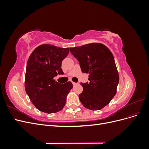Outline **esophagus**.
<instances>
[{"mask_svg":"<svg viewBox=\"0 0 149 149\" xmlns=\"http://www.w3.org/2000/svg\"><path fill=\"white\" fill-rule=\"evenodd\" d=\"M72 83H73V86H74V85H76V84H77V83H74V82H72Z\"/></svg>","mask_w":149,"mask_h":149,"instance_id":"obj_1","label":"esophagus"}]
</instances>
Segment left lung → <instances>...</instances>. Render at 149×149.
Returning <instances> with one entry per match:
<instances>
[{"instance_id": "obj_1", "label": "left lung", "mask_w": 149, "mask_h": 149, "mask_svg": "<svg viewBox=\"0 0 149 149\" xmlns=\"http://www.w3.org/2000/svg\"><path fill=\"white\" fill-rule=\"evenodd\" d=\"M70 50L79 61L83 73H89V83H81L83 88L79 95L81 102L88 109H102L114 97L119 81L113 55L107 47L97 43Z\"/></svg>"}]
</instances>
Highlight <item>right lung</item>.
I'll use <instances>...</instances> for the list:
<instances>
[{"label":"right lung","mask_w":149,"mask_h":149,"mask_svg":"<svg viewBox=\"0 0 149 149\" xmlns=\"http://www.w3.org/2000/svg\"><path fill=\"white\" fill-rule=\"evenodd\" d=\"M69 48L42 45L31 53L26 63L25 88L26 94L39 111L51 114L61 111L73 84H61L53 79L63 74L61 62L69 53Z\"/></svg>","instance_id":"add662e5"}]
</instances>
